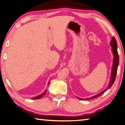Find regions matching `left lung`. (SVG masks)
I'll return each mask as SVG.
<instances>
[{"label": "left lung", "mask_w": 125, "mask_h": 125, "mask_svg": "<svg viewBox=\"0 0 125 125\" xmlns=\"http://www.w3.org/2000/svg\"><path fill=\"white\" fill-rule=\"evenodd\" d=\"M110 46H111V50L112 52L113 53V56H114V60H113V67H112V70H111V76H110V82H109V84L107 88H106V89H105V90L103 91L101 93H99L98 94L94 96L91 97V98H86V99H86V100H88V99H93L96 98V97H98L99 96L101 95V94H103L104 93H105L106 91L107 90L109 89L110 88L112 85H113V84L114 83L115 80V78L116 77V74H117V68H118V63H119V56L118 55V52H117V42H116L115 39L114 37H113V39L111 40V41L110 42ZM77 98L79 99H80V100H84V99H82V98H79L77 96Z\"/></svg>", "instance_id": "8db88e82"}]
</instances>
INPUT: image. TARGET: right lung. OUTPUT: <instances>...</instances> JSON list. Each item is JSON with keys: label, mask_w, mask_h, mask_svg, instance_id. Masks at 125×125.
Returning a JSON list of instances; mask_svg holds the SVG:
<instances>
[{"label": "right lung", "mask_w": 125, "mask_h": 125, "mask_svg": "<svg viewBox=\"0 0 125 125\" xmlns=\"http://www.w3.org/2000/svg\"><path fill=\"white\" fill-rule=\"evenodd\" d=\"M49 83H50V82H48V84H49ZM46 91H47V90H46L45 92H44L43 93H42V94H40V95H38V96H36V97H35V98H32V99H40L41 98V97H42V96H43V95H45L46 94Z\"/></svg>", "instance_id": "1"}]
</instances>
